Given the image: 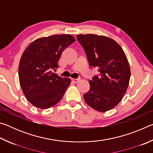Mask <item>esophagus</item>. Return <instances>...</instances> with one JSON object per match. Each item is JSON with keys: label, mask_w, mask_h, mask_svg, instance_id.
I'll return each instance as SVG.
<instances>
[{"label": "esophagus", "mask_w": 153, "mask_h": 153, "mask_svg": "<svg viewBox=\"0 0 153 153\" xmlns=\"http://www.w3.org/2000/svg\"><path fill=\"white\" fill-rule=\"evenodd\" d=\"M80 78H77V79H72V81H73L74 82H75V83H77V82H79V81H80Z\"/></svg>", "instance_id": "esophagus-1"}]
</instances>
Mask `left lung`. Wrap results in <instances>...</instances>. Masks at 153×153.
Listing matches in <instances>:
<instances>
[{
  "label": "left lung",
  "instance_id": "left-lung-1",
  "mask_svg": "<svg viewBox=\"0 0 153 153\" xmlns=\"http://www.w3.org/2000/svg\"><path fill=\"white\" fill-rule=\"evenodd\" d=\"M90 67H98L99 76L90 80L89 91L84 94L86 104L99 112L115 107L129 86L131 71L120 45L111 38L97 34H78Z\"/></svg>",
  "mask_w": 153,
  "mask_h": 153
}]
</instances>
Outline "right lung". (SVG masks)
<instances>
[{"label":"right lung","instance_id":"obj_1","mask_svg":"<svg viewBox=\"0 0 153 153\" xmlns=\"http://www.w3.org/2000/svg\"><path fill=\"white\" fill-rule=\"evenodd\" d=\"M76 41L70 34L52 35L33 41L20 59L19 79L27 100L34 107L46 109L60 101L71 84L70 78L53 72L65 49Z\"/></svg>","mask_w":153,"mask_h":153}]
</instances>
